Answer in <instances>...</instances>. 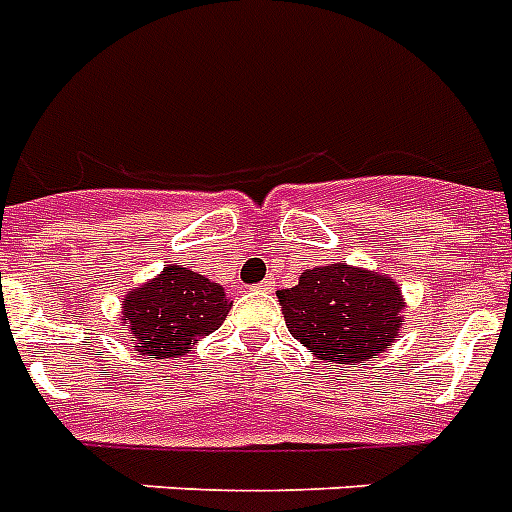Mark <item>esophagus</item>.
Masks as SVG:
<instances>
[{"instance_id":"34e87169","label":"esophagus","mask_w":512,"mask_h":512,"mask_svg":"<svg viewBox=\"0 0 512 512\" xmlns=\"http://www.w3.org/2000/svg\"><path fill=\"white\" fill-rule=\"evenodd\" d=\"M257 289H260V292H273V289H276V281H273V278H265L263 284H257Z\"/></svg>"}]
</instances>
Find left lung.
Returning a JSON list of instances; mask_svg holds the SVG:
<instances>
[{"instance_id": "left-lung-1", "label": "left lung", "mask_w": 512, "mask_h": 512, "mask_svg": "<svg viewBox=\"0 0 512 512\" xmlns=\"http://www.w3.org/2000/svg\"><path fill=\"white\" fill-rule=\"evenodd\" d=\"M278 302L302 347L342 365L384 352L400 336L405 307L394 278L347 263L305 270L297 286L278 292Z\"/></svg>"}]
</instances>
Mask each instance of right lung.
Wrapping results in <instances>:
<instances>
[{
	"label": "right lung",
	"mask_w": 512,
	"mask_h": 512,
	"mask_svg": "<svg viewBox=\"0 0 512 512\" xmlns=\"http://www.w3.org/2000/svg\"><path fill=\"white\" fill-rule=\"evenodd\" d=\"M228 310L223 286L189 268L168 265L126 294L123 323L141 355L165 360L186 355L199 339L218 331Z\"/></svg>",
	"instance_id": "obj_1"
}]
</instances>
